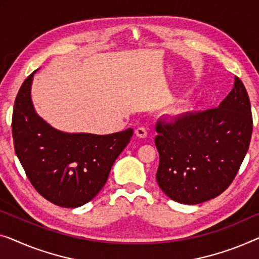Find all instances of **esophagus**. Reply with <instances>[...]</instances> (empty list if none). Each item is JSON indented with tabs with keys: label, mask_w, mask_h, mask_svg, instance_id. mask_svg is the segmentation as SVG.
Returning a JSON list of instances; mask_svg holds the SVG:
<instances>
[{
	"label": "esophagus",
	"mask_w": 259,
	"mask_h": 259,
	"mask_svg": "<svg viewBox=\"0 0 259 259\" xmlns=\"http://www.w3.org/2000/svg\"><path fill=\"white\" fill-rule=\"evenodd\" d=\"M135 134H136L137 137L145 138L148 136V130H146V128H144V126H140V128H137L136 131H135Z\"/></svg>",
	"instance_id": "obj_1"
}]
</instances>
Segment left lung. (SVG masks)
I'll return each mask as SVG.
<instances>
[{"label":"left lung","instance_id":"left-lung-1","mask_svg":"<svg viewBox=\"0 0 259 259\" xmlns=\"http://www.w3.org/2000/svg\"><path fill=\"white\" fill-rule=\"evenodd\" d=\"M159 152L156 179L169 199L198 204L225 192L236 177L252 134V115L244 84L234 87L218 108L158 119Z\"/></svg>","mask_w":259,"mask_h":259}]
</instances>
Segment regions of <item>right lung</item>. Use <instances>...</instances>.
<instances>
[{
	"mask_svg": "<svg viewBox=\"0 0 259 259\" xmlns=\"http://www.w3.org/2000/svg\"><path fill=\"white\" fill-rule=\"evenodd\" d=\"M34 73L25 79L15 100L11 123L15 152L41 196L60 207H80L105 186L134 130L94 135L53 128L34 110L31 100Z\"/></svg>",
	"mask_w": 259,
	"mask_h": 259,
	"instance_id": "obj_1",
	"label": "right lung"
}]
</instances>
